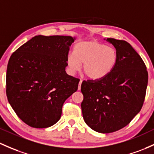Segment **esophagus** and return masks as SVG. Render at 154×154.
<instances>
[{"instance_id": "1", "label": "esophagus", "mask_w": 154, "mask_h": 154, "mask_svg": "<svg viewBox=\"0 0 154 154\" xmlns=\"http://www.w3.org/2000/svg\"><path fill=\"white\" fill-rule=\"evenodd\" d=\"M82 80H80V82H79V86H78V90L79 91H80V89H81V84H82Z\"/></svg>"}]
</instances>
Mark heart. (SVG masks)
<instances>
[{"instance_id": "obj_1", "label": "heart", "mask_w": 154, "mask_h": 154, "mask_svg": "<svg viewBox=\"0 0 154 154\" xmlns=\"http://www.w3.org/2000/svg\"><path fill=\"white\" fill-rule=\"evenodd\" d=\"M118 55L112 47L96 40H86L74 45L73 53L67 55L66 63L72 74L83 72L89 79L99 80L110 74L117 63Z\"/></svg>"}]
</instances>
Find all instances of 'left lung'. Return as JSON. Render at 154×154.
Returning a JSON list of instances; mask_svg holds the SVG:
<instances>
[{
  "mask_svg": "<svg viewBox=\"0 0 154 154\" xmlns=\"http://www.w3.org/2000/svg\"><path fill=\"white\" fill-rule=\"evenodd\" d=\"M118 55L109 75L99 80L82 82L81 103L86 124L99 133L125 127L143 107L148 85V72L143 59L130 44L108 38Z\"/></svg>",
  "mask_w": 154,
  "mask_h": 154,
  "instance_id": "1",
  "label": "left lung"
}]
</instances>
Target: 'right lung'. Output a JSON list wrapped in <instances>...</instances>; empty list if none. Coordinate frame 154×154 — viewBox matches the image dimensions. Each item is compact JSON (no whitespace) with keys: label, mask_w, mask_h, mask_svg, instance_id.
I'll return each instance as SVG.
<instances>
[{"label":"right lung","mask_w":154,"mask_h":154,"mask_svg":"<svg viewBox=\"0 0 154 154\" xmlns=\"http://www.w3.org/2000/svg\"><path fill=\"white\" fill-rule=\"evenodd\" d=\"M70 36H36L10 57L6 96L23 122L47 128L59 121L64 102L76 92L80 80L66 72Z\"/></svg>","instance_id":"right-lung-1"}]
</instances>
